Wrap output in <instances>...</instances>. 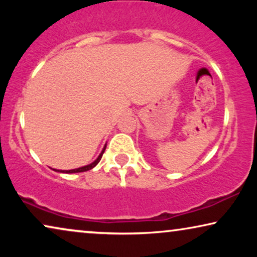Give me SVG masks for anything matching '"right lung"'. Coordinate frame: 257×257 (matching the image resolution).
Returning a JSON list of instances; mask_svg holds the SVG:
<instances>
[{
    "label": "right lung",
    "instance_id": "1",
    "mask_svg": "<svg viewBox=\"0 0 257 257\" xmlns=\"http://www.w3.org/2000/svg\"><path fill=\"white\" fill-rule=\"evenodd\" d=\"M105 149H106V144H105L104 149L101 150V152H100L99 156H98L97 159L94 160L93 163L86 165V166H82V167H79V168H75V170H69V171H62V170H54V171H56V172H61V173H68V174H69V173H79V172H86V171L92 170V168L96 167L97 164L100 161L101 157H103V154H104V152H105Z\"/></svg>",
    "mask_w": 257,
    "mask_h": 257
}]
</instances>
